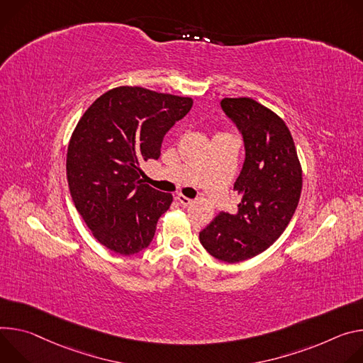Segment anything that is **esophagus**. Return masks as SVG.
Instances as JSON below:
<instances>
[{
    "label": "esophagus",
    "mask_w": 363,
    "mask_h": 363,
    "mask_svg": "<svg viewBox=\"0 0 363 363\" xmlns=\"http://www.w3.org/2000/svg\"><path fill=\"white\" fill-rule=\"evenodd\" d=\"M176 200H177V202H179L180 205H183V206H190V205L193 203L191 199H189V197H186V196H183V194H177V196H176Z\"/></svg>",
    "instance_id": "esophagus-1"
}]
</instances>
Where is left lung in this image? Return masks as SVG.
<instances>
[{"instance_id": "8db88e82", "label": "left lung", "mask_w": 363, "mask_h": 363, "mask_svg": "<svg viewBox=\"0 0 363 363\" xmlns=\"http://www.w3.org/2000/svg\"><path fill=\"white\" fill-rule=\"evenodd\" d=\"M220 106L244 140L245 161L233 184L240 202L235 213L220 212L199 239L216 259L239 262L264 252L284 232L303 177L283 119L251 98H225Z\"/></svg>"}]
</instances>
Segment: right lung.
<instances>
[{
    "mask_svg": "<svg viewBox=\"0 0 363 363\" xmlns=\"http://www.w3.org/2000/svg\"><path fill=\"white\" fill-rule=\"evenodd\" d=\"M190 98L119 86L99 96L77 123L66 172L74 206L94 236L119 255L145 250L173 196L143 182L164 135L187 115Z\"/></svg>",
    "mask_w": 363,
    "mask_h": 363,
    "instance_id": "add662e5",
    "label": "right lung"
}]
</instances>
